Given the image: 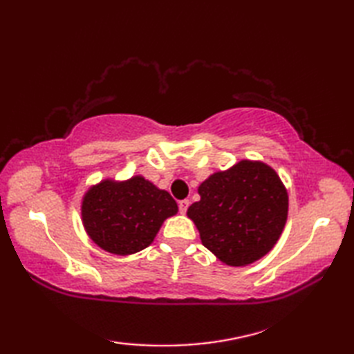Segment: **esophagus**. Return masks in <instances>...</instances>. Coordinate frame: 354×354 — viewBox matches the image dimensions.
I'll return each mask as SVG.
<instances>
[{"mask_svg":"<svg viewBox=\"0 0 354 354\" xmlns=\"http://www.w3.org/2000/svg\"><path fill=\"white\" fill-rule=\"evenodd\" d=\"M189 205H190V202H189V199L179 201V202H178V207H179V213H181V214H185V213H187V208H189Z\"/></svg>","mask_w":354,"mask_h":354,"instance_id":"1","label":"esophagus"}]
</instances>
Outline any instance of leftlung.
Masks as SVG:
<instances>
[{"label":"left lung","mask_w":354,"mask_h":354,"mask_svg":"<svg viewBox=\"0 0 354 354\" xmlns=\"http://www.w3.org/2000/svg\"><path fill=\"white\" fill-rule=\"evenodd\" d=\"M201 201L187 209L207 250L228 266L260 260L280 239L289 198L277 171L242 160L199 185Z\"/></svg>","instance_id":"obj_1"}]
</instances>
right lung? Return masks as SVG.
<instances>
[{
  "instance_id": "add662e5",
  "label": "right lung",
  "mask_w": 354,
  "mask_h": 354,
  "mask_svg": "<svg viewBox=\"0 0 354 354\" xmlns=\"http://www.w3.org/2000/svg\"><path fill=\"white\" fill-rule=\"evenodd\" d=\"M178 213L176 201L142 176L104 179L82 201V222L102 250L129 255L153 242L162 222Z\"/></svg>"
}]
</instances>
